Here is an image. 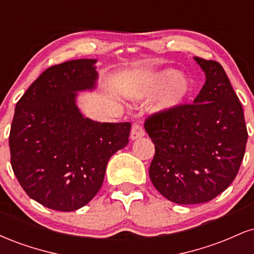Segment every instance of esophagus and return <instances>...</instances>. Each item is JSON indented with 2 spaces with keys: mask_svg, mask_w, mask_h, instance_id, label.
I'll return each mask as SVG.
<instances>
[{
  "mask_svg": "<svg viewBox=\"0 0 254 254\" xmlns=\"http://www.w3.org/2000/svg\"><path fill=\"white\" fill-rule=\"evenodd\" d=\"M143 136H144V130L143 127H142V125L139 123L133 124L132 129H131V132H130V138L133 141V139H138Z\"/></svg>",
  "mask_w": 254,
  "mask_h": 254,
  "instance_id": "34e87169",
  "label": "esophagus"
}]
</instances>
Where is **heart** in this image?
Here are the masks:
<instances>
[{"label":"heart","mask_w":254,"mask_h":254,"mask_svg":"<svg viewBox=\"0 0 254 254\" xmlns=\"http://www.w3.org/2000/svg\"><path fill=\"white\" fill-rule=\"evenodd\" d=\"M162 90L164 92L154 105L156 112H167L179 107L192 93L193 83L190 78L180 76L177 70L167 69L142 81L136 89V97L153 98Z\"/></svg>","instance_id":"heart-1"}]
</instances>
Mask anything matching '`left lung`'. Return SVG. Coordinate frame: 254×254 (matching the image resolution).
Instances as JSON below:
<instances>
[{
  "mask_svg": "<svg viewBox=\"0 0 254 254\" xmlns=\"http://www.w3.org/2000/svg\"><path fill=\"white\" fill-rule=\"evenodd\" d=\"M205 83L193 104L154 113L144 127L155 144L153 185L177 204L214 199L237 177L247 143L244 110L218 62L194 57Z\"/></svg>",
  "mask_w": 254,
  "mask_h": 254,
  "instance_id": "left-lung-1",
  "label": "left lung"
}]
</instances>
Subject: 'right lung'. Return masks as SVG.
Instances as JSON below:
<instances>
[{"label":"right lung","mask_w":254,"mask_h":254,"mask_svg":"<svg viewBox=\"0 0 254 254\" xmlns=\"http://www.w3.org/2000/svg\"><path fill=\"white\" fill-rule=\"evenodd\" d=\"M95 60L50 66L17 101L9 133L10 164L32 199L49 209L74 211L103 185L110 157L129 143L130 123L84 118L76 92L93 89Z\"/></svg>","instance_id":"1"}]
</instances>
